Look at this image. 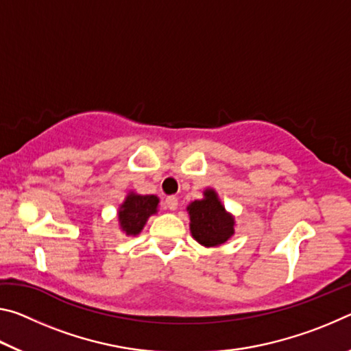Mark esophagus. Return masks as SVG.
<instances>
[{
    "label": "esophagus",
    "instance_id": "1",
    "mask_svg": "<svg viewBox=\"0 0 351 351\" xmlns=\"http://www.w3.org/2000/svg\"><path fill=\"white\" fill-rule=\"evenodd\" d=\"M164 206L167 207L169 210H176L178 209V198L176 197H167L164 201Z\"/></svg>",
    "mask_w": 351,
    "mask_h": 351
}]
</instances>
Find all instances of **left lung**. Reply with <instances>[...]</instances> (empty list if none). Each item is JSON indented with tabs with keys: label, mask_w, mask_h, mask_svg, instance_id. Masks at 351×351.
Segmentation results:
<instances>
[{
	"label": "left lung",
	"mask_w": 351,
	"mask_h": 351,
	"mask_svg": "<svg viewBox=\"0 0 351 351\" xmlns=\"http://www.w3.org/2000/svg\"><path fill=\"white\" fill-rule=\"evenodd\" d=\"M190 234L204 247H218L235 235V218L226 210L215 189L207 187L203 198L187 206Z\"/></svg>",
	"instance_id": "obj_1"
}]
</instances>
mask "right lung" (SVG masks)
<instances>
[{"label": "right lung", "instance_id": "right-lung-1", "mask_svg": "<svg viewBox=\"0 0 351 351\" xmlns=\"http://www.w3.org/2000/svg\"><path fill=\"white\" fill-rule=\"evenodd\" d=\"M158 206L156 195H139L130 190L117 210L119 229L128 237L139 235L148 218L158 213Z\"/></svg>", "mask_w": 351, "mask_h": 351}]
</instances>
